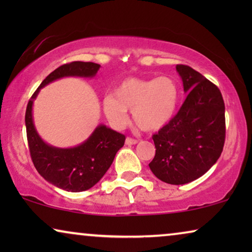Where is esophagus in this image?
<instances>
[{
  "instance_id": "34e87169",
  "label": "esophagus",
  "mask_w": 252,
  "mask_h": 252,
  "mask_svg": "<svg viewBox=\"0 0 252 252\" xmlns=\"http://www.w3.org/2000/svg\"><path fill=\"white\" fill-rule=\"evenodd\" d=\"M137 142H139V141L136 139H132V137H126V141H125L127 146H132V144H136Z\"/></svg>"
}]
</instances>
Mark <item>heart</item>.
Wrapping results in <instances>:
<instances>
[{"label":"heart","mask_w":252,"mask_h":252,"mask_svg":"<svg viewBox=\"0 0 252 252\" xmlns=\"http://www.w3.org/2000/svg\"><path fill=\"white\" fill-rule=\"evenodd\" d=\"M179 86L173 78L161 75L156 79L129 78L117 86L112 95L102 102L110 123L120 128L127 123V111L144 130L159 129L173 117L179 102Z\"/></svg>","instance_id":"heart-1"}]
</instances>
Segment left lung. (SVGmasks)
I'll return each mask as SVG.
<instances>
[{"label":"left lung","mask_w":252,"mask_h":252,"mask_svg":"<svg viewBox=\"0 0 252 252\" xmlns=\"http://www.w3.org/2000/svg\"><path fill=\"white\" fill-rule=\"evenodd\" d=\"M187 94L170 123L154 134L156 155L149 164L159 180L185 185L205 174L222 153L225 103L219 88L187 65H177Z\"/></svg>","instance_id":"8db88e82"}]
</instances>
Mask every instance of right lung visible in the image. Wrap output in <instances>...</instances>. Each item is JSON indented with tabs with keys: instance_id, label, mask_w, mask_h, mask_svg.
<instances>
[{
	"instance_id": "right-lung-1",
	"label": "right lung",
	"mask_w": 252,
	"mask_h": 252,
	"mask_svg": "<svg viewBox=\"0 0 252 252\" xmlns=\"http://www.w3.org/2000/svg\"><path fill=\"white\" fill-rule=\"evenodd\" d=\"M101 65L92 62H72L56 68L41 82L31 97L25 113L27 141L34 166L49 184L66 191L92 188L111 166L116 154L125 143V135L105 125H98L85 142L73 148H56L44 142L33 122V102L40 89L64 77H95Z\"/></svg>"
}]
</instances>
